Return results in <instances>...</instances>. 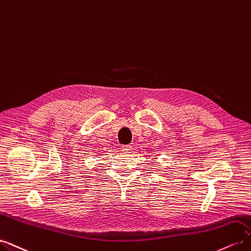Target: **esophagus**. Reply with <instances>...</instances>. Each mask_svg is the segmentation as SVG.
<instances>
[{
    "label": "esophagus",
    "instance_id": "esophagus-1",
    "mask_svg": "<svg viewBox=\"0 0 251 251\" xmlns=\"http://www.w3.org/2000/svg\"><path fill=\"white\" fill-rule=\"evenodd\" d=\"M131 150H132V147L128 146V144H127V146H123V151H130Z\"/></svg>",
    "mask_w": 251,
    "mask_h": 251
}]
</instances>
